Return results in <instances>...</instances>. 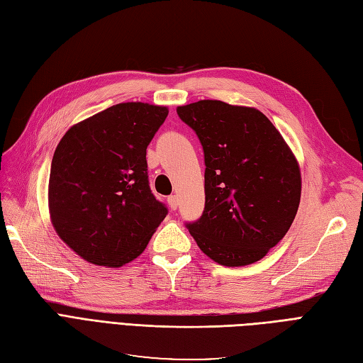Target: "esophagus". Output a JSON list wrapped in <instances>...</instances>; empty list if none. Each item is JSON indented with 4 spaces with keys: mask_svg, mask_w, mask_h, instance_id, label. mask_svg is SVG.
I'll use <instances>...</instances> for the list:
<instances>
[{
    "mask_svg": "<svg viewBox=\"0 0 363 363\" xmlns=\"http://www.w3.org/2000/svg\"><path fill=\"white\" fill-rule=\"evenodd\" d=\"M168 204H169V207L172 208V211H175V208H177V206H179V199H177V195H171V196H168Z\"/></svg>",
    "mask_w": 363,
    "mask_h": 363,
    "instance_id": "esophagus-1",
    "label": "esophagus"
}]
</instances>
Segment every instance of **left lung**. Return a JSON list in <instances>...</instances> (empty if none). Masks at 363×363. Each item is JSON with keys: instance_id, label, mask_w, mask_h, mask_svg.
Instances as JSON below:
<instances>
[{"instance_id": "left-lung-1", "label": "left lung", "mask_w": 363, "mask_h": 363, "mask_svg": "<svg viewBox=\"0 0 363 363\" xmlns=\"http://www.w3.org/2000/svg\"><path fill=\"white\" fill-rule=\"evenodd\" d=\"M177 113L204 151V211L186 223L196 245L224 267L265 257L298 211L301 175L291 148L257 108L201 100Z\"/></svg>"}]
</instances>
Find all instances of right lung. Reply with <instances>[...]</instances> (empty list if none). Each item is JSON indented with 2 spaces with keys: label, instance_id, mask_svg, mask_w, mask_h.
Returning a JSON list of instances; mask_svg holds the SVG:
<instances>
[{
  "label": "right lung",
  "instance_id": "add662e5",
  "mask_svg": "<svg viewBox=\"0 0 363 363\" xmlns=\"http://www.w3.org/2000/svg\"><path fill=\"white\" fill-rule=\"evenodd\" d=\"M168 107L121 103L72 125L54 151L48 206L60 239L94 265L119 268L168 213L148 183L147 147Z\"/></svg>",
  "mask_w": 363,
  "mask_h": 363
}]
</instances>
